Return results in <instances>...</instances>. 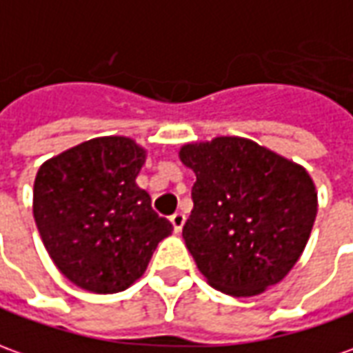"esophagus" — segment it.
I'll return each mask as SVG.
<instances>
[{"instance_id":"esophagus-1","label":"esophagus","mask_w":353,"mask_h":353,"mask_svg":"<svg viewBox=\"0 0 353 353\" xmlns=\"http://www.w3.org/2000/svg\"><path fill=\"white\" fill-rule=\"evenodd\" d=\"M170 221H172V225H174V231H176V233H179V231H181L185 225V214H181V212H176V214L170 218Z\"/></svg>"}]
</instances>
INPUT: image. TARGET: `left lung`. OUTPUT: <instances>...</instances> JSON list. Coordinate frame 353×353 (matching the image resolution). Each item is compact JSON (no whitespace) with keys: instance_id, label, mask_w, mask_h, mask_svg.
Here are the masks:
<instances>
[{"instance_id":"obj_1","label":"left lung","mask_w":353,"mask_h":353,"mask_svg":"<svg viewBox=\"0 0 353 353\" xmlns=\"http://www.w3.org/2000/svg\"><path fill=\"white\" fill-rule=\"evenodd\" d=\"M196 176L185 245L212 287L256 296L285 279L314 228L317 191L300 164L245 137L187 143Z\"/></svg>"}]
</instances>
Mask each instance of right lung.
Here are the masks:
<instances>
[{
  "label": "right lung",
  "instance_id": "1",
  "mask_svg": "<svg viewBox=\"0 0 353 353\" xmlns=\"http://www.w3.org/2000/svg\"><path fill=\"white\" fill-rule=\"evenodd\" d=\"M145 159L134 139L108 135L39 166L34 219L53 263L76 287L97 294L125 290L174 231L135 183Z\"/></svg>",
  "mask_w": 353,
  "mask_h": 353
}]
</instances>
